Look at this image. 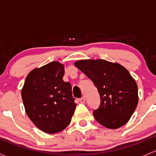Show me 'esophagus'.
I'll return each mask as SVG.
<instances>
[{
	"label": "esophagus",
	"instance_id": "1",
	"mask_svg": "<svg viewBox=\"0 0 156 156\" xmlns=\"http://www.w3.org/2000/svg\"><path fill=\"white\" fill-rule=\"evenodd\" d=\"M79 102L81 103H85V98H84V97H81V98L79 99Z\"/></svg>",
	"mask_w": 156,
	"mask_h": 156
}]
</instances>
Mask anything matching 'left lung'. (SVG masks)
<instances>
[{
    "label": "left lung",
    "instance_id": "8db88e82",
    "mask_svg": "<svg viewBox=\"0 0 156 156\" xmlns=\"http://www.w3.org/2000/svg\"><path fill=\"white\" fill-rule=\"evenodd\" d=\"M98 90L100 104L94 110L96 120L104 127L117 129L127 123L138 103V88L125 67L104 59L75 62Z\"/></svg>",
    "mask_w": 156,
    "mask_h": 156
}]
</instances>
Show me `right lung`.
I'll list each match as a JSON object with an SVG mask.
<instances>
[{"label": "right lung", "mask_w": 156, "mask_h": 156, "mask_svg": "<svg viewBox=\"0 0 156 156\" xmlns=\"http://www.w3.org/2000/svg\"><path fill=\"white\" fill-rule=\"evenodd\" d=\"M64 73L62 64L51 62L30 72L22 90L26 114L45 133L64 130L75 112L72 86L62 80Z\"/></svg>", "instance_id": "1"}]
</instances>
